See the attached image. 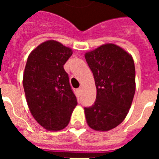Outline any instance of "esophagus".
<instances>
[{
	"label": "esophagus",
	"instance_id": "esophagus-1",
	"mask_svg": "<svg viewBox=\"0 0 159 159\" xmlns=\"http://www.w3.org/2000/svg\"><path fill=\"white\" fill-rule=\"evenodd\" d=\"M82 87H80V88H78V89L77 90V93H78V94H81V93H82Z\"/></svg>",
	"mask_w": 159,
	"mask_h": 159
}]
</instances>
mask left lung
<instances>
[{
	"label": "left lung",
	"mask_w": 159,
	"mask_h": 159,
	"mask_svg": "<svg viewBox=\"0 0 159 159\" xmlns=\"http://www.w3.org/2000/svg\"><path fill=\"white\" fill-rule=\"evenodd\" d=\"M94 76L97 99L84 108L90 128L109 131L123 122L135 92V67L130 53L114 43H105L85 53Z\"/></svg>",
	"instance_id": "1"
}]
</instances>
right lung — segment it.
<instances>
[{
  "label": "right lung",
  "mask_w": 159,
  "mask_h": 159,
  "mask_svg": "<svg viewBox=\"0 0 159 159\" xmlns=\"http://www.w3.org/2000/svg\"><path fill=\"white\" fill-rule=\"evenodd\" d=\"M72 54L69 47L47 40L31 51L25 67L23 87L30 111L48 131L64 129L77 105L63 68Z\"/></svg>",
  "instance_id": "add662e5"
}]
</instances>
